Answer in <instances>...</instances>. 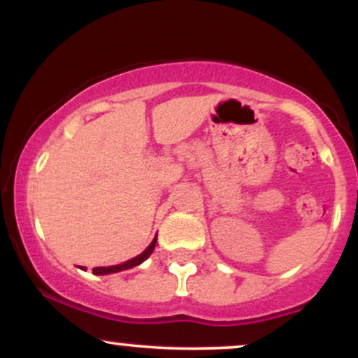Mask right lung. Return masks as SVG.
<instances>
[{
	"label": "right lung",
	"instance_id": "add662e5",
	"mask_svg": "<svg viewBox=\"0 0 358 358\" xmlns=\"http://www.w3.org/2000/svg\"><path fill=\"white\" fill-rule=\"evenodd\" d=\"M155 245H156V237H155V239H153V242H151V244L148 245V248H146L145 250H143L141 254H139V256L133 257V259H129V261L122 262V264H116V266H108V268H94V269H92V273H94V274H99V276H104V274H113V273H119V271H126V269H131V268H134V266H139V264H141L143 261H146V259L151 256V252H153ZM80 269H85V268H84V266H82Z\"/></svg>",
	"mask_w": 358,
	"mask_h": 358
}]
</instances>
